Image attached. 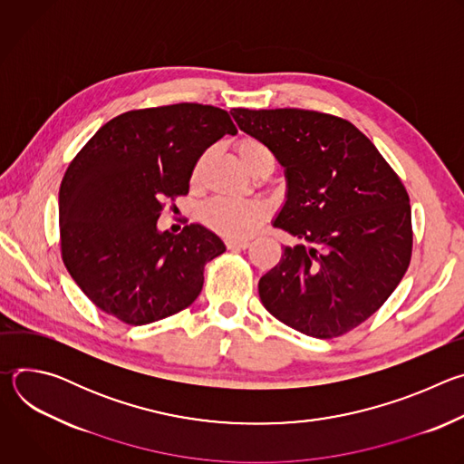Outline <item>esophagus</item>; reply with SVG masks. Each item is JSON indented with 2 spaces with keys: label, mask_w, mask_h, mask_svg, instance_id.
I'll list each match as a JSON object with an SVG mask.
<instances>
[{
  "label": "esophagus",
  "mask_w": 464,
  "mask_h": 464,
  "mask_svg": "<svg viewBox=\"0 0 464 464\" xmlns=\"http://www.w3.org/2000/svg\"><path fill=\"white\" fill-rule=\"evenodd\" d=\"M226 246H227V249H246L249 246V242L242 240V238H227Z\"/></svg>",
  "instance_id": "34e87169"
}]
</instances>
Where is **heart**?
<instances>
[{"label": "heart", "mask_w": 464, "mask_h": 464, "mask_svg": "<svg viewBox=\"0 0 464 464\" xmlns=\"http://www.w3.org/2000/svg\"><path fill=\"white\" fill-rule=\"evenodd\" d=\"M240 161L253 170L262 160L274 158L272 150L256 138H242L237 143ZM202 161L196 165L192 178L200 174ZM268 217V206L262 200H231V198H215L200 209V220L206 227L229 238L249 237Z\"/></svg>", "instance_id": "1"}]
</instances>
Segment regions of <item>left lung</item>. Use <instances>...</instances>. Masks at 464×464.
<instances>
[{"mask_svg": "<svg viewBox=\"0 0 464 464\" xmlns=\"http://www.w3.org/2000/svg\"><path fill=\"white\" fill-rule=\"evenodd\" d=\"M246 134L286 170V202L274 226L285 246L258 295L281 323L319 340L367 321L402 281L413 249L410 196L349 121L299 108H233Z\"/></svg>", "mask_w": 464, "mask_h": 464, "instance_id": "8db88e82", "label": "left lung"}]
</instances>
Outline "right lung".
Wrapping results in <instances>:
<instances>
[{
  "label": "right lung",
  "instance_id": "1",
  "mask_svg": "<svg viewBox=\"0 0 464 464\" xmlns=\"http://www.w3.org/2000/svg\"><path fill=\"white\" fill-rule=\"evenodd\" d=\"M237 126L222 108L179 102L124 111L97 130L58 192L60 253L104 314L138 326L194 303L204 268L226 251L200 224L158 231L165 200L188 192L196 161Z\"/></svg>",
  "mask_w": 464,
  "mask_h": 464
}]
</instances>
